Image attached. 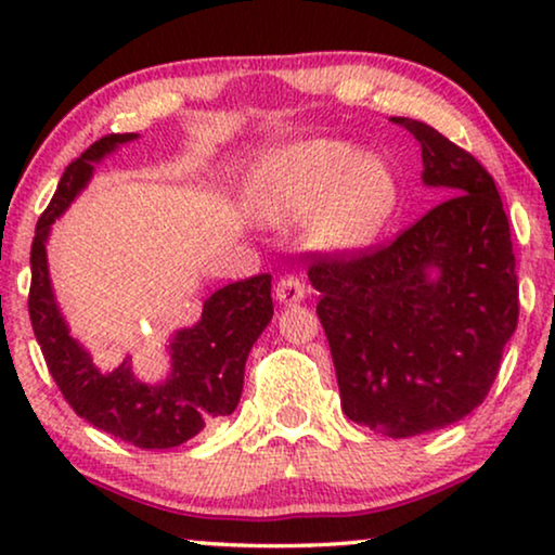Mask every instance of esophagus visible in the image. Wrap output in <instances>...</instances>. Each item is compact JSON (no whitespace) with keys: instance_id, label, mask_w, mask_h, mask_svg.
<instances>
[{"instance_id":"esophagus-1","label":"esophagus","mask_w":555,"mask_h":555,"mask_svg":"<svg viewBox=\"0 0 555 555\" xmlns=\"http://www.w3.org/2000/svg\"><path fill=\"white\" fill-rule=\"evenodd\" d=\"M275 298L278 302H283V306H298L300 300H306V285H302V280L287 275L278 283Z\"/></svg>"}]
</instances>
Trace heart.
Returning <instances> with one entry per match:
<instances>
[{
	"label": "heart",
	"instance_id": "heart-1",
	"mask_svg": "<svg viewBox=\"0 0 555 555\" xmlns=\"http://www.w3.org/2000/svg\"><path fill=\"white\" fill-rule=\"evenodd\" d=\"M245 209L270 227L306 223L310 247L353 255L374 245L399 209V179L382 156L313 141L264 156L249 173Z\"/></svg>",
	"mask_w": 555,
	"mask_h": 555
}]
</instances>
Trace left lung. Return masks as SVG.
<instances>
[{
  "label": "left lung",
  "mask_w": 555,
  "mask_h": 555,
  "mask_svg": "<svg viewBox=\"0 0 555 555\" xmlns=\"http://www.w3.org/2000/svg\"><path fill=\"white\" fill-rule=\"evenodd\" d=\"M422 143V181L447 199L391 245L318 257L308 278L340 406L393 439L465 420L495 382L518 325V278L498 186L435 128L391 118Z\"/></svg>",
  "instance_id": "obj_1"
}]
</instances>
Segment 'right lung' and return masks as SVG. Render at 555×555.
<instances>
[{"instance_id": "add662e5", "label": "right lung", "mask_w": 555, "mask_h": 555, "mask_svg": "<svg viewBox=\"0 0 555 555\" xmlns=\"http://www.w3.org/2000/svg\"><path fill=\"white\" fill-rule=\"evenodd\" d=\"M135 139L139 133L105 135L65 169L35 230L29 321L50 374L75 414L141 450H169L237 409L247 356L272 321V278L255 275L211 293L199 321L171 333L166 344L169 371L158 382L135 376L131 356L113 371L95 366L88 348L70 336V325L60 310L50 278L48 240L55 219L90 184L95 164Z\"/></svg>"}]
</instances>
